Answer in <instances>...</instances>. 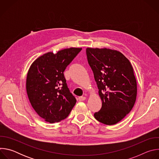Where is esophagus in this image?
I'll use <instances>...</instances> for the list:
<instances>
[{
	"instance_id": "esophagus-1",
	"label": "esophagus",
	"mask_w": 159,
	"mask_h": 159,
	"mask_svg": "<svg viewBox=\"0 0 159 159\" xmlns=\"http://www.w3.org/2000/svg\"><path fill=\"white\" fill-rule=\"evenodd\" d=\"M86 99V98L85 97H84V96H80L79 97V100L80 101H85Z\"/></svg>"
}]
</instances>
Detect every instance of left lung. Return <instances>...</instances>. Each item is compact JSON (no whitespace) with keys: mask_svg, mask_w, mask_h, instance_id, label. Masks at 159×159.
<instances>
[{"mask_svg":"<svg viewBox=\"0 0 159 159\" xmlns=\"http://www.w3.org/2000/svg\"><path fill=\"white\" fill-rule=\"evenodd\" d=\"M86 54L102 101L94 118L104 125H115L131 111L136 101L137 85L133 68L117 50L87 48Z\"/></svg>","mask_w":159,"mask_h":159,"instance_id":"obj_1","label":"left lung"}]
</instances>
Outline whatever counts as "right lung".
<instances>
[{"mask_svg":"<svg viewBox=\"0 0 159 159\" xmlns=\"http://www.w3.org/2000/svg\"><path fill=\"white\" fill-rule=\"evenodd\" d=\"M81 48H69L56 54L48 52L36 59L26 78V91L37 114L50 123L65 119L76 103L67 87L63 72Z\"/></svg>","mask_w":159,"mask_h":159,"instance_id":"right-lung-1","label":"right lung"}]
</instances>
